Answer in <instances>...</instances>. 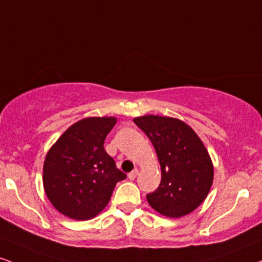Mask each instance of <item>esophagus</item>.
<instances>
[{"label":"esophagus","mask_w":262,"mask_h":262,"mask_svg":"<svg viewBox=\"0 0 262 262\" xmlns=\"http://www.w3.org/2000/svg\"><path fill=\"white\" fill-rule=\"evenodd\" d=\"M137 176H138V169H134V171H132L130 173H129L128 178L130 179V181H134V179L137 178Z\"/></svg>","instance_id":"esophagus-1"}]
</instances>
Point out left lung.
<instances>
[{
	"instance_id": "obj_1",
	"label": "left lung",
	"mask_w": 262,
	"mask_h": 262,
	"mask_svg": "<svg viewBox=\"0 0 262 262\" xmlns=\"http://www.w3.org/2000/svg\"><path fill=\"white\" fill-rule=\"evenodd\" d=\"M155 147L161 183L146 195L150 206L177 219L190 213L206 199L213 181V166L196 133L177 118L143 116L134 118Z\"/></svg>"
}]
</instances>
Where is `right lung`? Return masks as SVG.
<instances>
[{
  "mask_svg": "<svg viewBox=\"0 0 262 262\" xmlns=\"http://www.w3.org/2000/svg\"><path fill=\"white\" fill-rule=\"evenodd\" d=\"M115 117H90L74 123L47 152L43 188L56 210L85 221L106 207L116 184L127 174L105 151Z\"/></svg>",
  "mask_w": 262,
  "mask_h": 262,
  "instance_id": "add662e5",
  "label": "right lung"
}]
</instances>
